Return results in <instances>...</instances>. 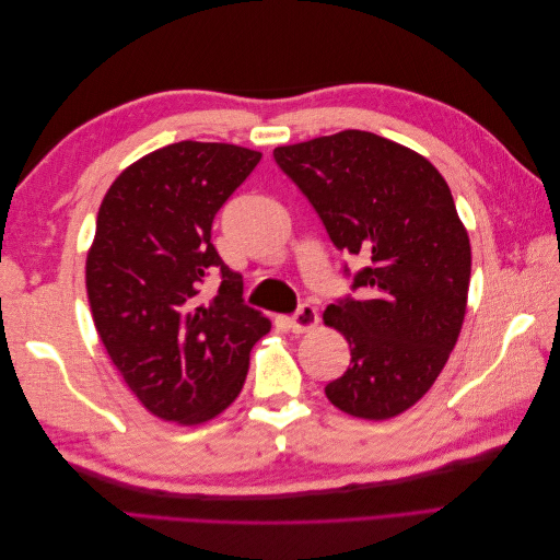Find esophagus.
Masks as SVG:
<instances>
[{
  "mask_svg": "<svg viewBox=\"0 0 560 560\" xmlns=\"http://www.w3.org/2000/svg\"><path fill=\"white\" fill-rule=\"evenodd\" d=\"M290 322H292L294 334H306V331H311V329L317 327L319 315H317V311L311 306V303H303V306L292 315Z\"/></svg>",
  "mask_w": 560,
  "mask_h": 560,
  "instance_id": "34e87169",
  "label": "esophagus"
}]
</instances>
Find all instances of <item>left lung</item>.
<instances>
[{
    "label": "left lung",
    "instance_id": "8db88e82",
    "mask_svg": "<svg viewBox=\"0 0 560 560\" xmlns=\"http://www.w3.org/2000/svg\"><path fill=\"white\" fill-rule=\"evenodd\" d=\"M331 243L362 254L360 301L322 315L346 336L350 366L325 387L348 416L387 420L428 393L467 313L469 235L442 173L418 151L366 130L276 147Z\"/></svg>",
    "mask_w": 560,
    "mask_h": 560
}]
</instances>
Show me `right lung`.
I'll list each match as a JSON object with an SVG mask.
<instances>
[{"label":"right lung","instance_id":"obj_1","mask_svg":"<svg viewBox=\"0 0 560 560\" xmlns=\"http://www.w3.org/2000/svg\"><path fill=\"white\" fill-rule=\"evenodd\" d=\"M261 154L184 140L130 163L103 198L86 257L100 341L149 413L200 425L241 395L249 350L270 319L243 303V280L222 261L212 219ZM212 267L223 284L202 300Z\"/></svg>","mask_w":560,"mask_h":560}]
</instances>
